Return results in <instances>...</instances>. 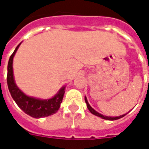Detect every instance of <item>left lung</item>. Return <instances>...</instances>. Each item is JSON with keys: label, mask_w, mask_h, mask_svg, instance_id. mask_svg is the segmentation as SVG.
I'll list each match as a JSON object with an SVG mask.
<instances>
[{"label": "left lung", "mask_w": 149, "mask_h": 149, "mask_svg": "<svg viewBox=\"0 0 149 149\" xmlns=\"http://www.w3.org/2000/svg\"><path fill=\"white\" fill-rule=\"evenodd\" d=\"M84 100H85V103H86V104H87V108L88 109V110L90 111L91 113H93V115H96L97 116H99V117H101L102 119H104V120H118V119H120L122 118V117H124L126 114H124V115H121V116H104L102 115V114H100V113H99L98 112H97L96 110H94L92 107L89 105V104H88V102L87 100V98L86 97H84Z\"/></svg>", "instance_id": "left-lung-1"}]
</instances>
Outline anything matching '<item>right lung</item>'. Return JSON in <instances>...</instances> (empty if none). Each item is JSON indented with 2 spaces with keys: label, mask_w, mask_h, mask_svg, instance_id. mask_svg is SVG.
<instances>
[{
  "label": "right lung",
  "mask_w": 149,
  "mask_h": 149,
  "mask_svg": "<svg viewBox=\"0 0 149 149\" xmlns=\"http://www.w3.org/2000/svg\"><path fill=\"white\" fill-rule=\"evenodd\" d=\"M20 45L17 46L14 52L10 56V58L8 60L7 84L9 93L19 108L32 117L41 118L53 115L60 109L65 94V87H62L54 97L47 100H40L25 95L15 83L13 71V60Z\"/></svg>",
  "instance_id": "right-lung-1"
}]
</instances>
